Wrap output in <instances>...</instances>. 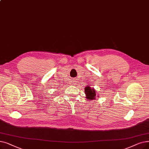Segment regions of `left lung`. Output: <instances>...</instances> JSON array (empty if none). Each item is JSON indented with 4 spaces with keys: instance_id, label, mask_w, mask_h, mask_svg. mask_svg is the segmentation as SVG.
I'll list each match as a JSON object with an SVG mask.
<instances>
[{
    "instance_id": "left-lung-1",
    "label": "left lung",
    "mask_w": 149,
    "mask_h": 149,
    "mask_svg": "<svg viewBox=\"0 0 149 149\" xmlns=\"http://www.w3.org/2000/svg\"><path fill=\"white\" fill-rule=\"evenodd\" d=\"M85 94L86 95V99H88L89 100H93L95 97V92L94 89L91 88L89 86H87L85 89Z\"/></svg>"
}]
</instances>
